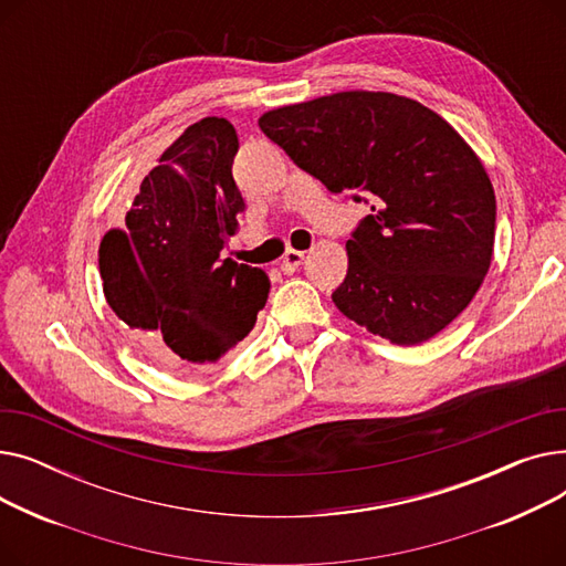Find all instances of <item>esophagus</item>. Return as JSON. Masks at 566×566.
<instances>
[{
  "mask_svg": "<svg viewBox=\"0 0 566 566\" xmlns=\"http://www.w3.org/2000/svg\"><path fill=\"white\" fill-rule=\"evenodd\" d=\"M303 261H305V252H301V250H286V254L282 256V271L284 273L298 271Z\"/></svg>",
  "mask_w": 566,
  "mask_h": 566,
  "instance_id": "1",
  "label": "esophagus"
}]
</instances>
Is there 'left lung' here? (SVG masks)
<instances>
[{"mask_svg": "<svg viewBox=\"0 0 566 566\" xmlns=\"http://www.w3.org/2000/svg\"><path fill=\"white\" fill-rule=\"evenodd\" d=\"M259 128L331 192L374 195L333 293L346 318L412 346L470 305L493 259L495 192L440 114L388 92H339L263 112Z\"/></svg>", "mask_w": 566, "mask_h": 566, "instance_id": "8db88e82", "label": "left lung"}]
</instances>
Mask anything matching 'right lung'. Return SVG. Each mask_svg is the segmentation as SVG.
<instances>
[{"label": "right lung", "instance_id": "obj_1", "mask_svg": "<svg viewBox=\"0 0 566 566\" xmlns=\"http://www.w3.org/2000/svg\"><path fill=\"white\" fill-rule=\"evenodd\" d=\"M235 151L227 118L188 126L144 176L126 227L101 241L107 305L174 374L220 363L250 335L271 289L259 268L220 259L245 211L231 176Z\"/></svg>", "mask_w": 566, "mask_h": 566}]
</instances>
